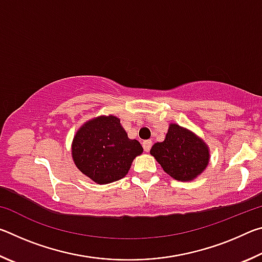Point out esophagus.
Segmentation results:
<instances>
[{
  "label": "esophagus",
  "instance_id": "1",
  "mask_svg": "<svg viewBox=\"0 0 262 262\" xmlns=\"http://www.w3.org/2000/svg\"><path fill=\"white\" fill-rule=\"evenodd\" d=\"M142 145H143V149L144 151H150V149H151V145H152V142L150 140H147V141H143V143H142Z\"/></svg>",
  "mask_w": 262,
  "mask_h": 262
}]
</instances>
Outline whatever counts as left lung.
<instances>
[{
  "label": "left lung",
  "mask_w": 262,
  "mask_h": 262,
  "mask_svg": "<svg viewBox=\"0 0 262 262\" xmlns=\"http://www.w3.org/2000/svg\"><path fill=\"white\" fill-rule=\"evenodd\" d=\"M150 154L168 176L190 181L200 176L209 163V148L193 132L171 123L165 140L152 145Z\"/></svg>",
  "instance_id": "left-lung-1"
}]
</instances>
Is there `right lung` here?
Returning <instances> with one entry per match:
<instances>
[{
	"instance_id": "add662e5",
	"label": "right lung",
	"mask_w": 262,
	"mask_h": 262,
	"mask_svg": "<svg viewBox=\"0 0 262 262\" xmlns=\"http://www.w3.org/2000/svg\"><path fill=\"white\" fill-rule=\"evenodd\" d=\"M142 152L140 142L128 137L120 119L114 115H101L84 123L72 144L75 165L99 185L123 178Z\"/></svg>"
}]
</instances>
